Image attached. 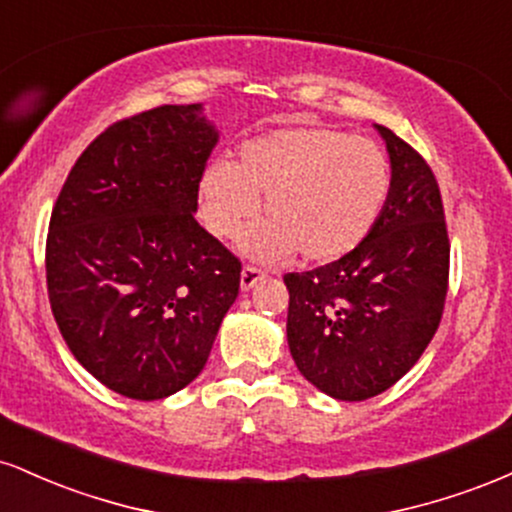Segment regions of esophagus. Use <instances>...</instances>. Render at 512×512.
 Returning a JSON list of instances; mask_svg holds the SVG:
<instances>
[{
  "label": "esophagus",
  "mask_w": 512,
  "mask_h": 512,
  "mask_svg": "<svg viewBox=\"0 0 512 512\" xmlns=\"http://www.w3.org/2000/svg\"><path fill=\"white\" fill-rule=\"evenodd\" d=\"M264 279V272L262 269H257V267H243V272H240V289L243 291H250L252 286L257 284V281H262Z\"/></svg>",
  "instance_id": "1"
}]
</instances>
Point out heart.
Returning a JSON list of instances; mask_svg holds the SVG:
<instances>
[{
  "instance_id": "heart-1",
  "label": "heart",
  "mask_w": 512,
  "mask_h": 512,
  "mask_svg": "<svg viewBox=\"0 0 512 512\" xmlns=\"http://www.w3.org/2000/svg\"><path fill=\"white\" fill-rule=\"evenodd\" d=\"M390 192V161L373 139L330 127H286L214 161L199 180V216L219 238H243L257 260L332 262L363 243Z\"/></svg>"
}]
</instances>
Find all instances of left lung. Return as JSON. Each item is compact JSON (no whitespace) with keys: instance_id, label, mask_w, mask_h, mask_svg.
Here are the masks:
<instances>
[{"instance_id":"obj_1","label":"left lung","mask_w":512,"mask_h":512,"mask_svg":"<svg viewBox=\"0 0 512 512\" xmlns=\"http://www.w3.org/2000/svg\"><path fill=\"white\" fill-rule=\"evenodd\" d=\"M390 156L378 221L342 260L286 274V339L310 385L363 402L397 383L431 344L448 293L450 243L428 163L375 125Z\"/></svg>"}]
</instances>
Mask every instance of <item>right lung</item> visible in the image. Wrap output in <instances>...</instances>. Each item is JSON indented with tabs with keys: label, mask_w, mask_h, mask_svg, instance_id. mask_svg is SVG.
Wrapping results in <instances>:
<instances>
[{
	"label": "right lung",
	"mask_w": 512,
	"mask_h": 512,
	"mask_svg": "<svg viewBox=\"0 0 512 512\" xmlns=\"http://www.w3.org/2000/svg\"><path fill=\"white\" fill-rule=\"evenodd\" d=\"M216 144L202 103L127 117L88 144L52 209V315L117 395L151 402L190 385L238 296L240 262L195 219Z\"/></svg>",
	"instance_id": "obj_1"
}]
</instances>
